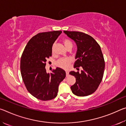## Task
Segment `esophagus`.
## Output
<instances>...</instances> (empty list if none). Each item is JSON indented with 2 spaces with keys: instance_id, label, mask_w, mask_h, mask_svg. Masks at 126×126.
I'll return each mask as SVG.
<instances>
[{
  "instance_id": "esophagus-1",
  "label": "esophagus",
  "mask_w": 126,
  "mask_h": 126,
  "mask_svg": "<svg viewBox=\"0 0 126 126\" xmlns=\"http://www.w3.org/2000/svg\"><path fill=\"white\" fill-rule=\"evenodd\" d=\"M68 75H69V72H66V77H68Z\"/></svg>"
}]
</instances>
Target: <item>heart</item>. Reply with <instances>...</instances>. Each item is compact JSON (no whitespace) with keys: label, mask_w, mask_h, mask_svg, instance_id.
I'll return each instance as SVG.
<instances>
[{"label":"heart","mask_w":126,"mask_h":126,"mask_svg":"<svg viewBox=\"0 0 126 126\" xmlns=\"http://www.w3.org/2000/svg\"><path fill=\"white\" fill-rule=\"evenodd\" d=\"M63 43L65 46V47L68 48L69 46H72V43L71 41L68 39H63ZM54 45H53L52 48V52L54 51ZM72 60L71 58H61L59 60L57 61L55 63L57 67L59 68H62L63 69H68V68L69 67V65H71L72 63Z\"/></svg>","instance_id":"heart-1"}]
</instances>
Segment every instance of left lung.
Wrapping results in <instances>:
<instances>
[{"instance_id": "obj_1", "label": "left lung", "mask_w": 126, "mask_h": 126, "mask_svg": "<svg viewBox=\"0 0 126 126\" xmlns=\"http://www.w3.org/2000/svg\"><path fill=\"white\" fill-rule=\"evenodd\" d=\"M73 39L77 46L74 68L82 67L81 73L71 71L76 82L71 87L72 93L77 96H87L94 92L103 76L105 63L101 47L89 35L80 32H63Z\"/></svg>"}]
</instances>
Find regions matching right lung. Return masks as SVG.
Returning a JSON list of instances; mask_svg holds the SVG:
<instances>
[{"label":"right lung","mask_w":126,"mask_h":126,"mask_svg":"<svg viewBox=\"0 0 126 126\" xmlns=\"http://www.w3.org/2000/svg\"><path fill=\"white\" fill-rule=\"evenodd\" d=\"M62 31L37 34L25 47L20 59V72L28 91L42 101L51 100L57 95L58 86L65 77V72L57 67L52 73L46 69L47 59L52 56L53 44Z\"/></svg>","instance_id":"right-lung-1"}]
</instances>
